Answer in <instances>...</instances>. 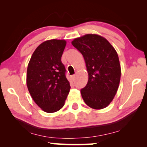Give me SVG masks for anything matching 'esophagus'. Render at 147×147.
Instances as JSON below:
<instances>
[{"mask_svg": "<svg viewBox=\"0 0 147 147\" xmlns=\"http://www.w3.org/2000/svg\"><path fill=\"white\" fill-rule=\"evenodd\" d=\"M70 78H71V80H73V81H74V80H75V78H76V76L75 75H72L70 76Z\"/></svg>", "mask_w": 147, "mask_h": 147, "instance_id": "esophagus-1", "label": "esophagus"}]
</instances>
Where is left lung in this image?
<instances>
[{
    "label": "left lung",
    "instance_id": "1",
    "mask_svg": "<svg viewBox=\"0 0 147 147\" xmlns=\"http://www.w3.org/2000/svg\"><path fill=\"white\" fill-rule=\"evenodd\" d=\"M71 44L82 54L88 81L81 94L85 103L95 110L111 103L119 86L121 67L118 53L106 38L86 34L76 38Z\"/></svg>",
    "mask_w": 147,
    "mask_h": 147
}]
</instances>
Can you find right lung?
<instances>
[{"instance_id": "add662e5", "label": "right lung", "mask_w": 147, "mask_h": 147, "mask_svg": "<svg viewBox=\"0 0 147 147\" xmlns=\"http://www.w3.org/2000/svg\"><path fill=\"white\" fill-rule=\"evenodd\" d=\"M66 43L64 39L43 42L36 48L28 64V90L36 104L47 113L62 108L70 90L61 61Z\"/></svg>"}]
</instances>
